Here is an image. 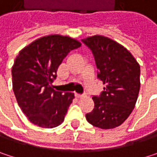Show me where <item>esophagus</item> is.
Returning a JSON list of instances; mask_svg holds the SVG:
<instances>
[{"label": "esophagus", "instance_id": "34e87169", "mask_svg": "<svg viewBox=\"0 0 157 157\" xmlns=\"http://www.w3.org/2000/svg\"><path fill=\"white\" fill-rule=\"evenodd\" d=\"M75 95L76 98H82V97L84 96L83 94H76V93L75 94Z\"/></svg>", "mask_w": 157, "mask_h": 157}]
</instances>
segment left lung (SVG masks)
I'll use <instances>...</instances> for the list:
<instances>
[{
    "mask_svg": "<svg viewBox=\"0 0 157 157\" xmlns=\"http://www.w3.org/2000/svg\"><path fill=\"white\" fill-rule=\"evenodd\" d=\"M82 42L91 49L97 78L105 84V91L93 97L94 108L86 113V120L102 129L115 128L135 108L140 90V65L126 48L108 37L94 35Z\"/></svg>",
    "mask_w": 157,
    "mask_h": 157,
    "instance_id": "1",
    "label": "left lung"
}]
</instances>
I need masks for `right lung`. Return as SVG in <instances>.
Returning <instances> with one entry per match:
<instances>
[{
  "label": "right lung",
  "instance_id": "obj_1",
  "mask_svg": "<svg viewBox=\"0 0 157 157\" xmlns=\"http://www.w3.org/2000/svg\"><path fill=\"white\" fill-rule=\"evenodd\" d=\"M80 46L75 39L52 34L35 40L16 57L13 89L20 108L35 125L52 128L63 122L75 94L57 92L52 83L63 60Z\"/></svg>",
  "mask_w": 157,
  "mask_h": 157
}]
</instances>
